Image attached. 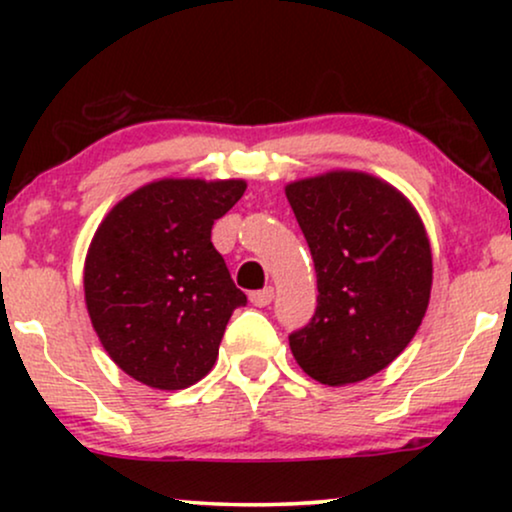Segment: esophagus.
I'll return each instance as SVG.
<instances>
[{"mask_svg":"<svg viewBox=\"0 0 512 512\" xmlns=\"http://www.w3.org/2000/svg\"><path fill=\"white\" fill-rule=\"evenodd\" d=\"M272 298H275V289H272V286H265V289H261V291L249 293V300L256 307H268L272 303Z\"/></svg>","mask_w":512,"mask_h":512,"instance_id":"1","label":"esophagus"}]
</instances>
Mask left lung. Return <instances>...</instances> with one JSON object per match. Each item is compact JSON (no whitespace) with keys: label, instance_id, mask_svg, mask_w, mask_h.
Masks as SVG:
<instances>
[{"label":"left lung","instance_id":"8db88e82","mask_svg":"<svg viewBox=\"0 0 512 512\" xmlns=\"http://www.w3.org/2000/svg\"><path fill=\"white\" fill-rule=\"evenodd\" d=\"M317 270V312L289 335L312 380L345 387L410 345L431 298L433 258L417 209L380 177L333 170L286 184Z\"/></svg>","mask_w":512,"mask_h":512}]
</instances>
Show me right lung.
<instances>
[{
  "instance_id": "obj_1",
  "label": "right lung",
  "mask_w": 512,
  "mask_h": 512,
  "mask_svg": "<svg viewBox=\"0 0 512 512\" xmlns=\"http://www.w3.org/2000/svg\"><path fill=\"white\" fill-rule=\"evenodd\" d=\"M244 179H158L118 200L83 265L93 328L111 361L146 387L174 391L214 368L226 324L247 296L212 244Z\"/></svg>"
}]
</instances>
